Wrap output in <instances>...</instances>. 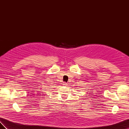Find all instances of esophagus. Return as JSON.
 Segmentation results:
<instances>
[{
	"label": "esophagus",
	"instance_id": "1",
	"mask_svg": "<svg viewBox=\"0 0 129 129\" xmlns=\"http://www.w3.org/2000/svg\"><path fill=\"white\" fill-rule=\"evenodd\" d=\"M67 83H65V82H64L63 83V86H67Z\"/></svg>",
	"mask_w": 129,
	"mask_h": 129
}]
</instances>
